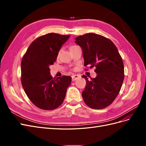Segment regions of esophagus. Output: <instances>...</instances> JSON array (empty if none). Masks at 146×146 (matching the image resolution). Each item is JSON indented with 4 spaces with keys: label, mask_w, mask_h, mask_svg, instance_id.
I'll return each mask as SVG.
<instances>
[{
    "label": "esophagus",
    "mask_w": 146,
    "mask_h": 146,
    "mask_svg": "<svg viewBox=\"0 0 146 146\" xmlns=\"http://www.w3.org/2000/svg\"><path fill=\"white\" fill-rule=\"evenodd\" d=\"M80 77V76H78V75H73L72 76V81H76L77 79L79 78Z\"/></svg>",
    "instance_id": "obj_1"
}]
</instances>
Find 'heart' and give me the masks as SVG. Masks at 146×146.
Here are the masks:
<instances>
[{
  "mask_svg": "<svg viewBox=\"0 0 146 146\" xmlns=\"http://www.w3.org/2000/svg\"><path fill=\"white\" fill-rule=\"evenodd\" d=\"M75 47V46H71V47H70V48H72V47Z\"/></svg>",
  "mask_w": 146,
  "mask_h": 146,
  "instance_id": "1",
  "label": "heart"
}]
</instances>
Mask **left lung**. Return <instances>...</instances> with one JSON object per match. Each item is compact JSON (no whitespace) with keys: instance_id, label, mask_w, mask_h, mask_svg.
Listing matches in <instances>:
<instances>
[{"instance_id":"obj_1","label":"left lung","mask_w":146,"mask_h":146,"mask_svg":"<svg viewBox=\"0 0 146 146\" xmlns=\"http://www.w3.org/2000/svg\"><path fill=\"white\" fill-rule=\"evenodd\" d=\"M76 43L82 49L84 66H95L97 76L88 79L82 92L85 103L92 109L107 107L119 93L124 79L122 59L110 39L96 33H86L76 38Z\"/></svg>"}]
</instances>
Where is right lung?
<instances>
[{
    "label": "right lung",
    "instance_id": "right-lung-1",
    "mask_svg": "<svg viewBox=\"0 0 146 146\" xmlns=\"http://www.w3.org/2000/svg\"><path fill=\"white\" fill-rule=\"evenodd\" d=\"M70 35L50 33L39 36L29 46L21 61V83L30 101L39 108L51 110L63 102L72 78L50 76V66Z\"/></svg>",
    "mask_w": 146,
    "mask_h": 146
}]
</instances>
